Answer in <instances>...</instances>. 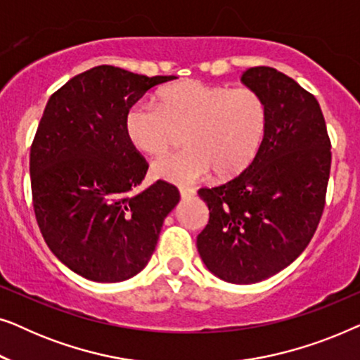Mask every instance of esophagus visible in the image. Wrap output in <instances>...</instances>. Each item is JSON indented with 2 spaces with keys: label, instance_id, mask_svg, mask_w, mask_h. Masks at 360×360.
<instances>
[{
  "label": "esophagus",
  "instance_id": "obj_1",
  "mask_svg": "<svg viewBox=\"0 0 360 360\" xmlns=\"http://www.w3.org/2000/svg\"><path fill=\"white\" fill-rule=\"evenodd\" d=\"M195 188H191V186H180V196L181 198H191V196H195Z\"/></svg>",
  "mask_w": 360,
  "mask_h": 360
}]
</instances>
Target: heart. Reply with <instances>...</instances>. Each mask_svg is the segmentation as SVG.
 <instances>
[{
	"label": "heart",
	"instance_id": "b5f03b06",
	"mask_svg": "<svg viewBox=\"0 0 360 360\" xmlns=\"http://www.w3.org/2000/svg\"><path fill=\"white\" fill-rule=\"evenodd\" d=\"M267 110L254 88L185 80L165 86L159 105L136 103L124 116L127 139L137 150L160 155L184 131V150L157 159L152 174L186 185L211 170L219 176L243 172L262 144Z\"/></svg>",
	"mask_w": 360,
	"mask_h": 360
}]
</instances>
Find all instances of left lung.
Returning <instances> with one entry per match:
<instances>
[{
  "label": "left lung",
  "mask_w": 360,
  "mask_h": 360,
  "mask_svg": "<svg viewBox=\"0 0 360 360\" xmlns=\"http://www.w3.org/2000/svg\"><path fill=\"white\" fill-rule=\"evenodd\" d=\"M240 82L264 98V139L243 174L198 191L210 221L196 248L211 274L248 285L288 267L311 240L326 200L331 141L316 98L293 78L252 67Z\"/></svg>",
  "instance_id": "obj_1"
}]
</instances>
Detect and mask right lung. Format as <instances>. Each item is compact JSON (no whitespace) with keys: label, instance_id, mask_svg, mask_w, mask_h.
I'll use <instances>...</instances> for the list:
<instances>
[{"label":"right lung","instance_id":"obj_1","mask_svg":"<svg viewBox=\"0 0 360 360\" xmlns=\"http://www.w3.org/2000/svg\"><path fill=\"white\" fill-rule=\"evenodd\" d=\"M100 65L53 93L31 146L39 229L53 255L93 282H122L149 262L164 219L180 200L157 180L124 131L126 111L150 88L174 80Z\"/></svg>","mask_w":360,"mask_h":360}]
</instances>
